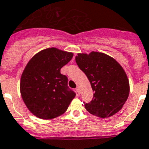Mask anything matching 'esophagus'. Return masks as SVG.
<instances>
[{
	"label": "esophagus",
	"mask_w": 149,
	"mask_h": 149,
	"mask_svg": "<svg viewBox=\"0 0 149 149\" xmlns=\"http://www.w3.org/2000/svg\"><path fill=\"white\" fill-rule=\"evenodd\" d=\"M76 93H77V94H79V88L78 87H77V88H76Z\"/></svg>",
	"instance_id": "1"
}]
</instances>
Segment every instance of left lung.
<instances>
[{
  "mask_svg": "<svg viewBox=\"0 0 149 149\" xmlns=\"http://www.w3.org/2000/svg\"><path fill=\"white\" fill-rule=\"evenodd\" d=\"M75 60L94 91L89 103L83 101L88 112L100 118L110 117L118 112L130 92L128 79L121 66L110 56L95 52L78 54Z\"/></svg>",
  "mask_w": 149,
  "mask_h": 149,
  "instance_id": "obj_1",
  "label": "left lung"
}]
</instances>
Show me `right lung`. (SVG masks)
<instances>
[{
	"label": "right lung",
	"instance_id": "1",
	"mask_svg": "<svg viewBox=\"0 0 149 149\" xmlns=\"http://www.w3.org/2000/svg\"><path fill=\"white\" fill-rule=\"evenodd\" d=\"M73 53L49 48L32 58L22 75L20 89L26 107L37 117L52 119L64 113L76 93L61 69Z\"/></svg>",
	"mask_w": 149,
	"mask_h": 149
}]
</instances>
